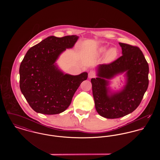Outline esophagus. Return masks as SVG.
Instances as JSON below:
<instances>
[{
  "mask_svg": "<svg viewBox=\"0 0 160 160\" xmlns=\"http://www.w3.org/2000/svg\"><path fill=\"white\" fill-rule=\"evenodd\" d=\"M94 76H95V73H94V72L91 71L89 72V74H88V78H92L94 77Z\"/></svg>",
  "mask_w": 160,
  "mask_h": 160,
  "instance_id": "esophagus-1",
  "label": "esophagus"
}]
</instances>
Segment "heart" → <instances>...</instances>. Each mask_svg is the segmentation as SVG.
<instances>
[{"label":"heart","mask_w":160,"mask_h":160,"mask_svg":"<svg viewBox=\"0 0 160 160\" xmlns=\"http://www.w3.org/2000/svg\"><path fill=\"white\" fill-rule=\"evenodd\" d=\"M107 49V46H102L100 47L97 51V55L99 56L105 53L103 58V62L106 64H109L113 62L117 59L119 52L118 49L114 47L110 48L108 51Z\"/></svg>","instance_id":"heart-1"}]
</instances>
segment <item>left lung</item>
Segmentation results:
<instances>
[{"mask_svg":"<svg viewBox=\"0 0 160 160\" xmlns=\"http://www.w3.org/2000/svg\"><path fill=\"white\" fill-rule=\"evenodd\" d=\"M119 44L122 56L110 64L98 65L97 77L91 79L96 110L107 119L119 118L134 111L149 84V65L142 52L137 47ZM122 73L124 85L114 91L110 87V80Z\"/></svg>","mask_w":160,"mask_h":160,"instance_id":"obj_1","label":"left lung"}]
</instances>
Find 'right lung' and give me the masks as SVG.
<instances>
[{"mask_svg": "<svg viewBox=\"0 0 160 160\" xmlns=\"http://www.w3.org/2000/svg\"><path fill=\"white\" fill-rule=\"evenodd\" d=\"M78 38L50 36L31 47L24 56L19 69L20 88L37 113L56 114L64 112L80 84L87 79V72L71 75L56 63L61 54L72 48Z\"/></svg>", "mask_w": 160, "mask_h": 160, "instance_id": "add662e5", "label": "right lung"}]
</instances>
